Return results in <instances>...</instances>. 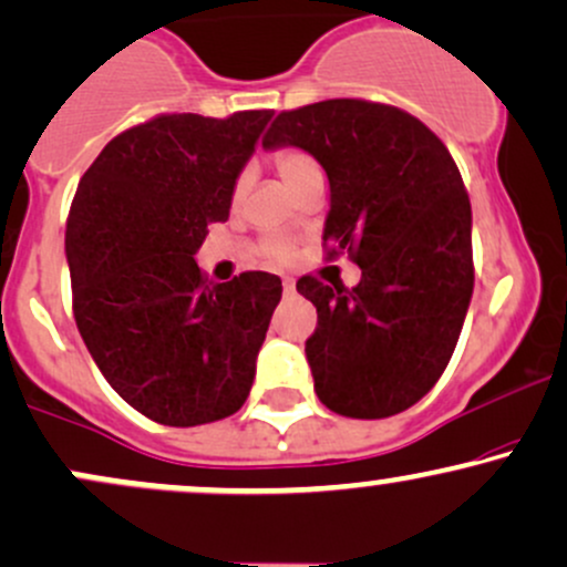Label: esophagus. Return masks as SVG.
Returning <instances> with one entry per match:
<instances>
[{
    "label": "esophagus",
    "instance_id": "1",
    "mask_svg": "<svg viewBox=\"0 0 567 567\" xmlns=\"http://www.w3.org/2000/svg\"><path fill=\"white\" fill-rule=\"evenodd\" d=\"M282 290H285V296H292V292H296V279L285 277L282 279Z\"/></svg>",
    "mask_w": 567,
    "mask_h": 567
}]
</instances>
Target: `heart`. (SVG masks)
Returning <instances> with one entry per match:
<instances>
[{"label":"heart","instance_id":"1","mask_svg":"<svg viewBox=\"0 0 567 567\" xmlns=\"http://www.w3.org/2000/svg\"><path fill=\"white\" fill-rule=\"evenodd\" d=\"M275 165H277L279 175H282L285 184L292 186V184H298V181H301L306 173L315 171L317 162L311 159L309 154L298 152V148H282V152L275 154ZM243 192H245V175L237 181V186H234V199H237ZM269 256L282 261V258H288V247H285L282 243H271L269 245Z\"/></svg>","mask_w":567,"mask_h":567}]
</instances>
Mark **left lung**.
<instances>
[{
    "label": "left lung",
    "mask_w": 567,
    "mask_h": 567,
    "mask_svg": "<svg viewBox=\"0 0 567 567\" xmlns=\"http://www.w3.org/2000/svg\"><path fill=\"white\" fill-rule=\"evenodd\" d=\"M285 146L322 165V243L362 269L351 290L296 282L317 306L306 341L317 396L351 419L402 413L437 383L472 301V205L458 167L424 122L354 97L279 114L264 148Z\"/></svg>",
    "instance_id": "obj_1"
}]
</instances>
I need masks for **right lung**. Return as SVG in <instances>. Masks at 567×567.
Segmentation results:
<instances>
[{
    "label": "right lung",
    "mask_w": 567,
    "mask_h": 567,
    "mask_svg": "<svg viewBox=\"0 0 567 567\" xmlns=\"http://www.w3.org/2000/svg\"><path fill=\"white\" fill-rule=\"evenodd\" d=\"M275 112L165 114L116 135L82 175L66 224L74 320L103 379L165 426L245 405L282 279L205 282L197 250Z\"/></svg>",
    "instance_id": "obj_1"
}]
</instances>
